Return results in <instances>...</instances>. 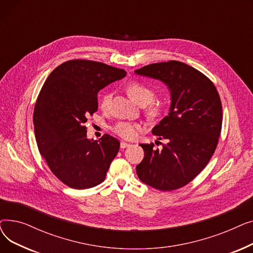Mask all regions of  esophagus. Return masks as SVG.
I'll use <instances>...</instances> for the list:
<instances>
[{
	"mask_svg": "<svg viewBox=\"0 0 253 253\" xmlns=\"http://www.w3.org/2000/svg\"><path fill=\"white\" fill-rule=\"evenodd\" d=\"M120 147H121V149H125V148L130 147V143H127L125 141H121V143H120Z\"/></svg>",
	"mask_w": 253,
	"mask_h": 253,
	"instance_id": "esophagus-1",
	"label": "esophagus"
}]
</instances>
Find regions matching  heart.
Wrapping results in <instances>:
<instances>
[{
  "label": "heart",
  "instance_id": "b5f03b06",
  "mask_svg": "<svg viewBox=\"0 0 253 253\" xmlns=\"http://www.w3.org/2000/svg\"><path fill=\"white\" fill-rule=\"evenodd\" d=\"M127 93L136 103L143 106L150 104L155 98V91L152 88L145 86L142 83H137V82L131 83L128 85ZM111 99H112L111 93H106V94H104L100 100L101 109L103 110L108 109ZM148 113L151 116H156L159 113L158 106H155V105L150 106ZM138 129H139V126L137 124L131 123V122H125V121L119 122L113 127V131L115 133L125 139H133L137 134Z\"/></svg>",
  "mask_w": 253,
  "mask_h": 253
}]
</instances>
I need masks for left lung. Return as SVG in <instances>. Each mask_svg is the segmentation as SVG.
<instances>
[{"label":"left lung","instance_id":"8db88e82","mask_svg":"<svg viewBox=\"0 0 253 253\" xmlns=\"http://www.w3.org/2000/svg\"><path fill=\"white\" fill-rule=\"evenodd\" d=\"M136 75L159 80L170 91L168 115L152 133L167 139L162 150L141 143L138 178L160 191H173L192 181L207 165L220 135L222 109L218 92L201 72L180 61L145 65Z\"/></svg>","mask_w":253,"mask_h":253}]
</instances>
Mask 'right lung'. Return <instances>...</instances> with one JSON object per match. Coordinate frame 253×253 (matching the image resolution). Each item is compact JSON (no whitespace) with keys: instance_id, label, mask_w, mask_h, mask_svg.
Masks as SVG:
<instances>
[{"instance_id":"right-lung-1","label":"right lung","mask_w":253,"mask_h":253,"mask_svg":"<svg viewBox=\"0 0 253 253\" xmlns=\"http://www.w3.org/2000/svg\"><path fill=\"white\" fill-rule=\"evenodd\" d=\"M126 76L124 70L97 61L61 63L45 81L34 111L35 136L50 170L70 188L84 190L101 183L120 142L104 134L89 139L84 124L98 109L97 93Z\"/></svg>"}]
</instances>
